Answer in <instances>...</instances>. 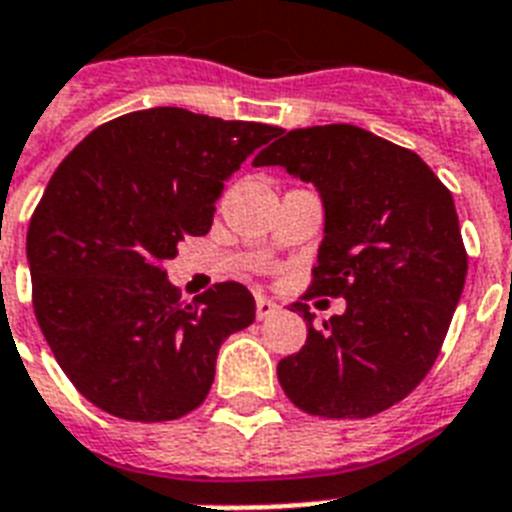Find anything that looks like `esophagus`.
I'll list each match as a JSON object with an SVG mask.
<instances>
[{"instance_id": "1", "label": "esophagus", "mask_w": 512, "mask_h": 512, "mask_svg": "<svg viewBox=\"0 0 512 512\" xmlns=\"http://www.w3.org/2000/svg\"><path fill=\"white\" fill-rule=\"evenodd\" d=\"M257 319H268V316H273V313L279 311V305L273 303L271 297L265 295H257Z\"/></svg>"}]
</instances>
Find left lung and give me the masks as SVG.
<instances>
[{"instance_id": "left-lung-1", "label": "left lung", "mask_w": 512, "mask_h": 512, "mask_svg": "<svg viewBox=\"0 0 512 512\" xmlns=\"http://www.w3.org/2000/svg\"><path fill=\"white\" fill-rule=\"evenodd\" d=\"M255 167L313 183L324 239L311 295L345 297L279 361L289 401L329 420H364L406 398L430 372L460 303L468 255L452 193L414 151L353 124L279 132ZM292 308V311H295Z\"/></svg>"}]
</instances>
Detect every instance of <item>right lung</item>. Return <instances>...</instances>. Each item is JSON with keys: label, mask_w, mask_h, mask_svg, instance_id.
<instances>
[{"label": "right lung", "mask_w": 512, "mask_h": 512, "mask_svg": "<svg viewBox=\"0 0 512 512\" xmlns=\"http://www.w3.org/2000/svg\"><path fill=\"white\" fill-rule=\"evenodd\" d=\"M279 132L146 108L92 130L55 170L26 236L34 313L98 409L164 422L207 398L217 350L255 321V297L225 281L185 305L164 263L209 231L228 177Z\"/></svg>", "instance_id": "1"}]
</instances>
